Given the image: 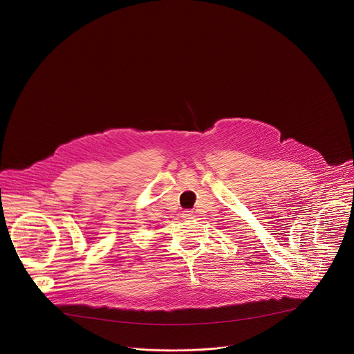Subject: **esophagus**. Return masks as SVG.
<instances>
[{
	"mask_svg": "<svg viewBox=\"0 0 354 354\" xmlns=\"http://www.w3.org/2000/svg\"><path fill=\"white\" fill-rule=\"evenodd\" d=\"M182 217L186 218V220H190V218H194V213L187 210V212H183V213H182Z\"/></svg>",
	"mask_w": 354,
	"mask_h": 354,
	"instance_id": "34e87169",
	"label": "esophagus"
}]
</instances>
